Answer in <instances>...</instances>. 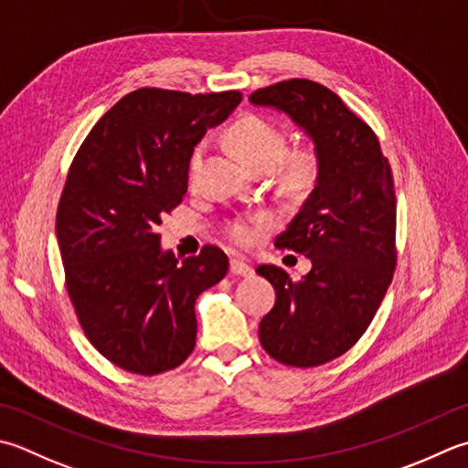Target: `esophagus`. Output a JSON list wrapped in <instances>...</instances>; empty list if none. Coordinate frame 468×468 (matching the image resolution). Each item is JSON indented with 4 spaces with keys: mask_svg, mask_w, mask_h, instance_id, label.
I'll use <instances>...</instances> for the list:
<instances>
[{
    "mask_svg": "<svg viewBox=\"0 0 468 468\" xmlns=\"http://www.w3.org/2000/svg\"><path fill=\"white\" fill-rule=\"evenodd\" d=\"M229 270H231L233 276H243V278L251 276V273H253L251 265L241 261V260H231V263H229Z\"/></svg>",
    "mask_w": 468,
    "mask_h": 468,
    "instance_id": "esophagus-1",
    "label": "esophagus"
}]
</instances>
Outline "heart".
<instances>
[{
  "instance_id": "obj_1",
  "label": "heart",
  "mask_w": 468,
  "mask_h": 468,
  "mask_svg": "<svg viewBox=\"0 0 468 468\" xmlns=\"http://www.w3.org/2000/svg\"><path fill=\"white\" fill-rule=\"evenodd\" d=\"M227 142L237 155L253 172H268L276 166L278 186L290 197H306L314 190L323 172V160L314 145H300L288 150V135L278 123L258 113H243L227 127ZM205 145L198 144L190 152L188 178L197 180L203 166ZM271 225L268 215H253L233 218L225 225L229 241L239 247H250Z\"/></svg>"
}]
</instances>
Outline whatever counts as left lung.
I'll use <instances>...</instances> for the list:
<instances>
[{"label":"left lung","instance_id":"8db88e82","mask_svg":"<svg viewBox=\"0 0 468 468\" xmlns=\"http://www.w3.org/2000/svg\"><path fill=\"white\" fill-rule=\"evenodd\" d=\"M253 105L292 117L316 145L320 180L276 247L313 261L294 282L276 265L258 273L276 290L260 323V343L290 367H318L367 331L398 263L396 190L378 135L331 89L288 79L253 90Z\"/></svg>","mask_w":468,"mask_h":468}]
</instances>
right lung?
Masks as SVG:
<instances>
[{
  "mask_svg": "<svg viewBox=\"0 0 468 468\" xmlns=\"http://www.w3.org/2000/svg\"><path fill=\"white\" fill-rule=\"evenodd\" d=\"M239 101V90H132L70 164L57 210L67 292L90 345L125 371L185 363L197 345V298L227 276L218 247L178 263L155 231L182 203L190 152Z\"/></svg>",
  "mask_w": 468,
  "mask_h": 468,
  "instance_id": "obj_1",
  "label": "right lung"
}]
</instances>
